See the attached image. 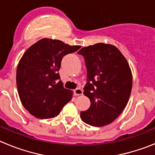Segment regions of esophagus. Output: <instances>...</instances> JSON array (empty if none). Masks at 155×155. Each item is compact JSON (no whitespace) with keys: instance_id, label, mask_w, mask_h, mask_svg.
Segmentation results:
<instances>
[{"instance_id":"1","label":"esophagus","mask_w":155,"mask_h":155,"mask_svg":"<svg viewBox=\"0 0 155 155\" xmlns=\"http://www.w3.org/2000/svg\"><path fill=\"white\" fill-rule=\"evenodd\" d=\"M83 94V90L81 89V88H76V89L74 90V95L77 96V95H81V94Z\"/></svg>"}]
</instances>
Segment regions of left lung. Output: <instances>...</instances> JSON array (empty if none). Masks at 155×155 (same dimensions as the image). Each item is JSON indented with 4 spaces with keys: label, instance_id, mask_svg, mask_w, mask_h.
Returning a JSON list of instances; mask_svg holds the SVG:
<instances>
[{
    "label": "left lung",
    "instance_id": "1",
    "mask_svg": "<svg viewBox=\"0 0 155 155\" xmlns=\"http://www.w3.org/2000/svg\"><path fill=\"white\" fill-rule=\"evenodd\" d=\"M84 57L87 83L84 94L91 105L81 119L93 127L114 121L125 109L132 89V74L125 57L110 44L97 43L78 52Z\"/></svg>",
    "mask_w": 155,
    "mask_h": 155
}]
</instances>
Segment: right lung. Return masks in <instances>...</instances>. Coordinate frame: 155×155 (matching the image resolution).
I'll return each instance as SVG.
<instances>
[{"label": "right lung", "instance_id": "obj_1", "mask_svg": "<svg viewBox=\"0 0 155 155\" xmlns=\"http://www.w3.org/2000/svg\"><path fill=\"white\" fill-rule=\"evenodd\" d=\"M80 48L61 40L42 39L23 54L18 65L16 83L21 103L32 116L53 118L71 101L73 92L58 80V71L63 57Z\"/></svg>", "mask_w": 155, "mask_h": 155}]
</instances>
